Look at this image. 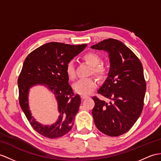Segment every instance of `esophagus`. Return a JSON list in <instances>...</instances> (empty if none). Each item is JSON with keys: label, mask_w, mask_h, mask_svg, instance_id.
Segmentation results:
<instances>
[{"label": "esophagus", "mask_w": 161, "mask_h": 161, "mask_svg": "<svg viewBox=\"0 0 161 161\" xmlns=\"http://www.w3.org/2000/svg\"><path fill=\"white\" fill-rule=\"evenodd\" d=\"M80 97H81V99H82V100H84V99L87 98L88 96H80Z\"/></svg>", "instance_id": "1"}]
</instances>
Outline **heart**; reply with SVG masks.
Segmentation results:
<instances>
[{
  "mask_svg": "<svg viewBox=\"0 0 161 161\" xmlns=\"http://www.w3.org/2000/svg\"><path fill=\"white\" fill-rule=\"evenodd\" d=\"M83 59L92 66V72L99 77L104 78L108 74V69L102 64V57L96 53L90 52L83 55ZM65 71L70 80H74L76 77L75 64L73 60L69 61L65 65ZM97 87V83L93 78H85L78 80L74 85L73 89L76 93L86 96L91 93Z\"/></svg>",
  "mask_w": 161,
  "mask_h": 161,
  "instance_id": "heart-1",
  "label": "heart"
}]
</instances>
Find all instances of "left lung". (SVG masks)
Returning a JSON list of instances; mask_svg holds the SVG:
<instances>
[{
  "mask_svg": "<svg viewBox=\"0 0 161 161\" xmlns=\"http://www.w3.org/2000/svg\"><path fill=\"white\" fill-rule=\"evenodd\" d=\"M91 48L107 51L111 62L108 78L97 91L111 102L92 97L94 123L105 135H121L132 127L143 110L146 82L142 64L130 48L115 39L104 40Z\"/></svg>",
  "mask_w": 161,
  "mask_h": 161,
  "instance_id": "1",
  "label": "left lung"
}]
</instances>
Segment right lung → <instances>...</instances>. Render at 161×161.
Here are the masks:
<instances>
[{
    "label": "right lung",
    "instance_id": "obj_1",
    "mask_svg": "<svg viewBox=\"0 0 161 161\" xmlns=\"http://www.w3.org/2000/svg\"><path fill=\"white\" fill-rule=\"evenodd\" d=\"M87 44L69 45L50 42L28 54L19 74L18 85L19 103L31 126L39 134L49 139H57L71 130L80 104V97L74 93L68 83L65 68L67 63L81 51ZM37 84H45L56 97L60 117L50 127L43 126L31 116L28 105V89Z\"/></svg>",
    "mask_w": 161,
    "mask_h": 161
}]
</instances>
